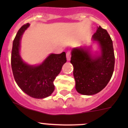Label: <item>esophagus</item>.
<instances>
[{
    "instance_id": "obj_1",
    "label": "esophagus",
    "mask_w": 128,
    "mask_h": 128,
    "mask_svg": "<svg viewBox=\"0 0 128 128\" xmlns=\"http://www.w3.org/2000/svg\"><path fill=\"white\" fill-rule=\"evenodd\" d=\"M70 58H71V53L70 51H68L66 52V60L67 61L70 60Z\"/></svg>"
}]
</instances>
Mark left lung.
<instances>
[{
    "label": "left lung",
    "instance_id": "left-lung-1",
    "mask_svg": "<svg viewBox=\"0 0 128 128\" xmlns=\"http://www.w3.org/2000/svg\"><path fill=\"white\" fill-rule=\"evenodd\" d=\"M98 42L100 54L93 56L85 47L72 50L70 63L74 66L76 89L82 95L96 94L105 88L113 75L115 65L113 42L106 29L100 26L93 35Z\"/></svg>",
    "mask_w": 128,
    "mask_h": 128
}]
</instances>
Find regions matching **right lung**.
Here are the masks:
<instances>
[{"instance_id":"add662e5","label":"right lung","mask_w":128,"mask_h":128,"mask_svg":"<svg viewBox=\"0 0 128 128\" xmlns=\"http://www.w3.org/2000/svg\"><path fill=\"white\" fill-rule=\"evenodd\" d=\"M29 24L22 26L13 42L11 52V68L16 84L28 96L36 99H44L50 96L54 90L55 78L66 63V54H51L38 66L24 63L20 55V40Z\"/></svg>"}]
</instances>
